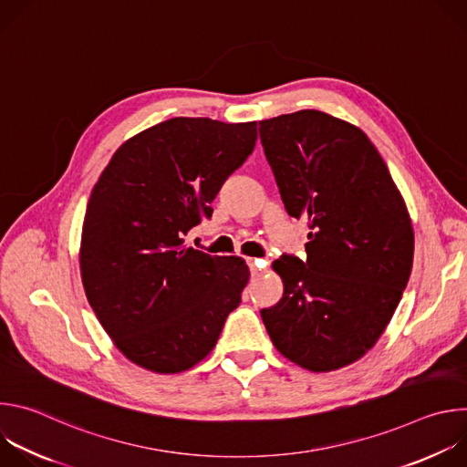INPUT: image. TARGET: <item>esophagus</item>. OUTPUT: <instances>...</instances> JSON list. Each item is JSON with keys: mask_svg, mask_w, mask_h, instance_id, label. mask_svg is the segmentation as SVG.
I'll return each instance as SVG.
<instances>
[{"mask_svg": "<svg viewBox=\"0 0 467 467\" xmlns=\"http://www.w3.org/2000/svg\"><path fill=\"white\" fill-rule=\"evenodd\" d=\"M264 264H265V262H262V260L247 258V265H249V270H251V275H253V277L260 275V272H262V268H264Z\"/></svg>", "mask_w": 467, "mask_h": 467, "instance_id": "34e87169", "label": "esophagus"}]
</instances>
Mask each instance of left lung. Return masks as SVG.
<instances>
[{"mask_svg": "<svg viewBox=\"0 0 467 467\" xmlns=\"http://www.w3.org/2000/svg\"><path fill=\"white\" fill-rule=\"evenodd\" d=\"M290 216L306 220V260L283 254V299L260 312L277 351L323 373L362 358L407 288L414 229L386 162L357 125L321 110L258 121Z\"/></svg>", "mask_w": 467, "mask_h": 467, "instance_id": "left-lung-1", "label": "left lung"}]
</instances>
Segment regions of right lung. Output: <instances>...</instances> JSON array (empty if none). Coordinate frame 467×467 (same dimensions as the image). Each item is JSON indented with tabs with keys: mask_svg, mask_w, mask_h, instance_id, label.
Masks as SVG:
<instances>
[{
	"mask_svg": "<svg viewBox=\"0 0 467 467\" xmlns=\"http://www.w3.org/2000/svg\"><path fill=\"white\" fill-rule=\"evenodd\" d=\"M254 142L256 121L171 118L123 142L92 188L79 249L85 294L137 366L193 368L240 305L245 260L186 247L182 236L213 214V199Z\"/></svg>",
	"mask_w": 467,
	"mask_h": 467,
	"instance_id": "right-lung-1",
	"label": "right lung"
}]
</instances>
